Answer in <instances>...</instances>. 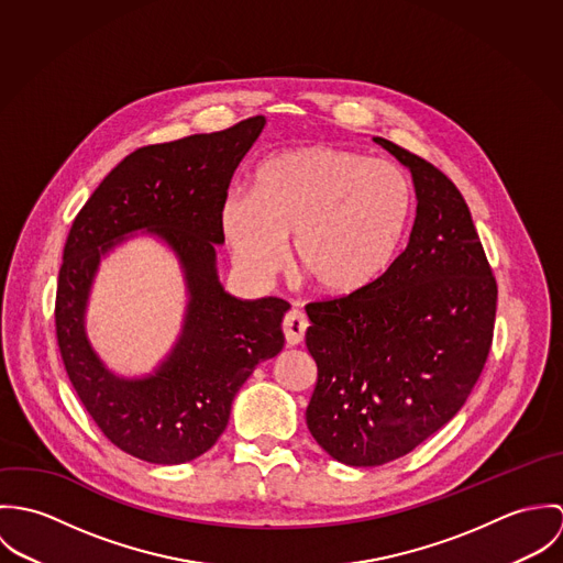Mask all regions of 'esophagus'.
Here are the masks:
<instances>
[{
	"instance_id": "obj_1",
	"label": "esophagus",
	"mask_w": 563,
	"mask_h": 563,
	"mask_svg": "<svg viewBox=\"0 0 563 563\" xmlns=\"http://www.w3.org/2000/svg\"><path fill=\"white\" fill-rule=\"evenodd\" d=\"M282 331H284V338L290 346H297L303 342V335L308 331V319L306 314L301 312H290L284 322H282Z\"/></svg>"
}]
</instances>
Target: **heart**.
Returning a JSON list of instances; mask_svg holds the SVG:
<instances>
[{
    "label": "heart",
    "instance_id": "obj_1",
    "mask_svg": "<svg viewBox=\"0 0 563 563\" xmlns=\"http://www.w3.org/2000/svg\"><path fill=\"white\" fill-rule=\"evenodd\" d=\"M401 166L355 150L310 145L264 162L253 190H232L221 232L244 275L271 277L292 239L299 282L327 299L368 290L393 266L411 219Z\"/></svg>",
    "mask_w": 563,
    "mask_h": 563
}]
</instances>
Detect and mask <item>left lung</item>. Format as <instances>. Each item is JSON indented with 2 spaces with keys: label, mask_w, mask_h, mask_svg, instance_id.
Returning <instances> with one entry per match:
<instances>
[{
  "label": "left lung",
  "mask_w": 563,
  "mask_h": 563,
  "mask_svg": "<svg viewBox=\"0 0 563 563\" xmlns=\"http://www.w3.org/2000/svg\"><path fill=\"white\" fill-rule=\"evenodd\" d=\"M373 141L411 173L409 242L368 290L306 306L319 371L308 429L346 466L388 464L444 427L482 375L496 317V282L462 192L433 164Z\"/></svg>",
  "instance_id": "1"
}]
</instances>
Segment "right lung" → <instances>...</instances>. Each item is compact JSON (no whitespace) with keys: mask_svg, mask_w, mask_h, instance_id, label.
<instances>
[{"mask_svg":"<svg viewBox=\"0 0 563 563\" xmlns=\"http://www.w3.org/2000/svg\"><path fill=\"white\" fill-rule=\"evenodd\" d=\"M266 125H239L136 150L90 195L65 244L56 335L67 375L103 435L150 464H186L214 446L253 368L284 349L290 306L239 299L219 282L221 206L246 152ZM136 235L162 241L187 286L183 329L159 366L119 376L93 351L85 312L98 264Z\"/></svg>","mask_w":563,"mask_h":563,"instance_id":"add662e5","label":"right lung"}]
</instances>
